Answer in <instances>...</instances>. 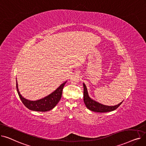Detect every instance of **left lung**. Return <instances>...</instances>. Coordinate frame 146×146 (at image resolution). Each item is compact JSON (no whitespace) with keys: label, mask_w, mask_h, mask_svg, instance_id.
<instances>
[{"label":"left lung","mask_w":146,"mask_h":146,"mask_svg":"<svg viewBox=\"0 0 146 146\" xmlns=\"http://www.w3.org/2000/svg\"><path fill=\"white\" fill-rule=\"evenodd\" d=\"M83 101L85 102L87 108L94 112H110L115 110L117 108L120 106V105L122 103L121 102L120 104L115 105V106H107L103 104H101L99 103L92 99H91L89 95L87 90L86 86L85 83H83Z\"/></svg>","instance_id":"obj_1"}]
</instances>
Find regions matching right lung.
<instances>
[{
    "label": "right lung",
    "mask_w": 146,
    "mask_h": 146,
    "mask_svg": "<svg viewBox=\"0 0 146 146\" xmlns=\"http://www.w3.org/2000/svg\"><path fill=\"white\" fill-rule=\"evenodd\" d=\"M66 82H64L52 94L47 96L46 97L35 101H29L24 97H22L20 94L18 87V83L17 81V89L18 95L22 101V103L27 107V108L31 111H39V112H46L54 108L56 105L60 101L62 95L63 89Z\"/></svg>",
    "instance_id": "right-lung-1"
}]
</instances>
